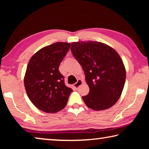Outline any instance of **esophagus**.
Returning <instances> with one entry per match:
<instances>
[{
  "mask_svg": "<svg viewBox=\"0 0 149 149\" xmlns=\"http://www.w3.org/2000/svg\"><path fill=\"white\" fill-rule=\"evenodd\" d=\"M82 84H83V81L81 79H77V81L74 85V87L75 88V89H77V88L79 87Z\"/></svg>",
  "mask_w": 149,
  "mask_h": 149,
  "instance_id": "obj_1",
  "label": "esophagus"
}]
</instances>
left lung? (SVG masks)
<instances>
[{
	"instance_id": "1",
	"label": "left lung",
	"mask_w": 149,
	"mask_h": 149,
	"mask_svg": "<svg viewBox=\"0 0 149 149\" xmlns=\"http://www.w3.org/2000/svg\"><path fill=\"white\" fill-rule=\"evenodd\" d=\"M71 50L89 87V94L82 97L85 104L95 110L112 107L120 97L126 77L118 52L107 45L92 41L72 42Z\"/></svg>"
}]
</instances>
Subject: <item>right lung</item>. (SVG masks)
Masks as SVG:
<instances>
[{
	"label": "right lung",
	"mask_w": 149,
	"mask_h": 149,
	"mask_svg": "<svg viewBox=\"0 0 149 149\" xmlns=\"http://www.w3.org/2000/svg\"><path fill=\"white\" fill-rule=\"evenodd\" d=\"M70 47L68 42H55L33 56L27 65L24 85L29 100L39 110L55 113L67 104L73 90L65 86L59 65Z\"/></svg>",
	"instance_id": "obj_1"
}]
</instances>
